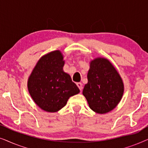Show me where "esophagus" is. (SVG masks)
Returning a JSON list of instances; mask_svg holds the SVG:
<instances>
[{
  "label": "esophagus",
  "instance_id": "obj_1",
  "mask_svg": "<svg viewBox=\"0 0 148 148\" xmlns=\"http://www.w3.org/2000/svg\"><path fill=\"white\" fill-rule=\"evenodd\" d=\"M77 86L79 89V90H80L81 91H82V90L83 89V86H82V83H80V82L77 83Z\"/></svg>",
  "mask_w": 148,
  "mask_h": 148
}]
</instances>
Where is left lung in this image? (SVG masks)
<instances>
[{
  "label": "left lung",
  "instance_id": "1",
  "mask_svg": "<svg viewBox=\"0 0 148 148\" xmlns=\"http://www.w3.org/2000/svg\"><path fill=\"white\" fill-rule=\"evenodd\" d=\"M88 80L83 95L93 111L106 114L116 108L122 99L124 84L110 60L104 57L91 60Z\"/></svg>",
  "mask_w": 148,
  "mask_h": 148
}]
</instances>
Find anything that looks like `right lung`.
<instances>
[{
    "label": "right lung",
    "mask_w": 148,
    "mask_h": 148,
    "mask_svg": "<svg viewBox=\"0 0 148 148\" xmlns=\"http://www.w3.org/2000/svg\"><path fill=\"white\" fill-rule=\"evenodd\" d=\"M63 58L58 50L42 56L28 78L27 89L32 100L46 112H58L71 96L80 92L63 71Z\"/></svg>",
    "instance_id": "1"
}]
</instances>
